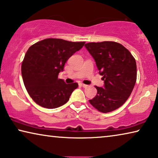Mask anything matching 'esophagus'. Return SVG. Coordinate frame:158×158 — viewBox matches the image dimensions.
<instances>
[{
	"mask_svg": "<svg viewBox=\"0 0 158 158\" xmlns=\"http://www.w3.org/2000/svg\"><path fill=\"white\" fill-rule=\"evenodd\" d=\"M80 85H81V86L82 87H85H85H87V85H85V84H83V83H81V84H80Z\"/></svg>",
	"mask_w": 158,
	"mask_h": 158,
	"instance_id": "esophagus-1",
	"label": "esophagus"
}]
</instances>
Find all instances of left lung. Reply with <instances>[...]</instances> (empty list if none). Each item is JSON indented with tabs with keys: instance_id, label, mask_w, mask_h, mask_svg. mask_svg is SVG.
I'll use <instances>...</instances> for the list:
<instances>
[{
	"instance_id": "obj_1",
	"label": "left lung",
	"mask_w": 158,
	"mask_h": 158,
	"mask_svg": "<svg viewBox=\"0 0 158 158\" xmlns=\"http://www.w3.org/2000/svg\"><path fill=\"white\" fill-rule=\"evenodd\" d=\"M85 47L102 76L104 87H95L98 93L89 103L103 113L122 106L132 93L136 82V63L129 51L114 42H90Z\"/></svg>"
}]
</instances>
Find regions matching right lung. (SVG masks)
<instances>
[{"label":"right lung","mask_w":158,"mask_h":158,"mask_svg":"<svg viewBox=\"0 0 158 158\" xmlns=\"http://www.w3.org/2000/svg\"><path fill=\"white\" fill-rule=\"evenodd\" d=\"M85 43L49 38L28 48L22 64V76L27 91L37 104L55 109L69 100L78 84H66L58 76L64 71L65 62Z\"/></svg>","instance_id":"1"}]
</instances>
